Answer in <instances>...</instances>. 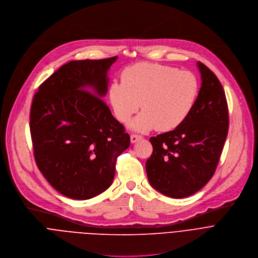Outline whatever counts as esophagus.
<instances>
[{
	"instance_id": "1",
	"label": "esophagus",
	"mask_w": 258,
	"mask_h": 258,
	"mask_svg": "<svg viewBox=\"0 0 258 258\" xmlns=\"http://www.w3.org/2000/svg\"><path fill=\"white\" fill-rule=\"evenodd\" d=\"M142 139V136L141 135H137V134H131L130 136V140H131V143H135L137 142L138 140Z\"/></svg>"
}]
</instances>
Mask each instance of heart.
Listing matches in <instances>:
<instances>
[{
	"instance_id": "b5f03b06",
	"label": "heart",
	"mask_w": 258,
	"mask_h": 258,
	"mask_svg": "<svg viewBox=\"0 0 258 258\" xmlns=\"http://www.w3.org/2000/svg\"><path fill=\"white\" fill-rule=\"evenodd\" d=\"M198 91V81L188 71L161 64L138 63L123 71L122 82L115 80L111 83L109 98L121 123L131 119L140 102L143 112L132 121L131 129L170 131L190 114Z\"/></svg>"
}]
</instances>
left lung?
I'll use <instances>...</instances> for the list:
<instances>
[{
    "mask_svg": "<svg viewBox=\"0 0 258 258\" xmlns=\"http://www.w3.org/2000/svg\"><path fill=\"white\" fill-rule=\"evenodd\" d=\"M201 77L195 105L176 129L151 137L146 161L150 185L172 198L200 190L215 174L228 135V105L223 86L207 66L197 62Z\"/></svg>",
    "mask_w": 258,
    "mask_h": 258,
    "instance_id": "left-lung-1",
    "label": "left lung"
}]
</instances>
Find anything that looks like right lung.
<instances>
[{"instance_id": "add662e5", "label": "right lung", "mask_w": 258, "mask_h": 258, "mask_svg": "<svg viewBox=\"0 0 258 258\" xmlns=\"http://www.w3.org/2000/svg\"><path fill=\"white\" fill-rule=\"evenodd\" d=\"M118 57L71 61L35 93L30 133L36 165L61 194L78 200L107 190L130 136L101 99Z\"/></svg>"}]
</instances>
